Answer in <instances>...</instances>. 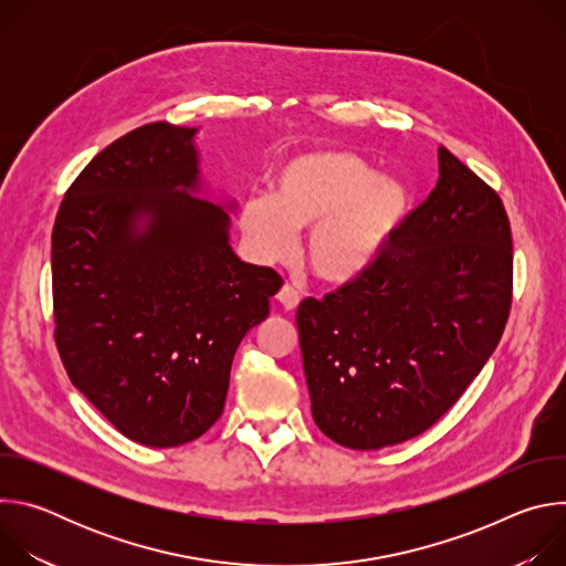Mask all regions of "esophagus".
<instances>
[{"instance_id": "obj_1", "label": "esophagus", "mask_w": 566, "mask_h": 566, "mask_svg": "<svg viewBox=\"0 0 566 566\" xmlns=\"http://www.w3.org/2000/svg\"><path fill=\"white\" fill-rule=\"evenodd\" d=\"M297 302H300V297H297V293H295L291 286H284V289L277 293V304H280L284 311L297 308Z\"/></svg>"}]
</instances>
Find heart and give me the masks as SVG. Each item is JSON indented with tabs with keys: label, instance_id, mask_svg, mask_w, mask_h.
<instances>
[{
	"label": "heart",
	"instance_id": "1",
	"mask_svg": "<svg viewBox=\"0 0 566 566\" xmlns=\"http://www.w3.org/2000/svg\"><path fill=\"white\" fill-rule=\"evenodd\" d=\"M408 206L396 179L371 175L345 149H306L275 172L269 197H251L239 210V230L260 264L293 258L297 232L308 230L306 264L327 286H347L382 253Z\"/></svg>",
	"mask_w": 566,
	"mask_h": 566
}]
</instances>
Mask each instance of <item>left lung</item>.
<instances>
[{
  "label": "left lung",
  "mask_w": 566,
  "mask_h": 566,
  "mask_svg": "<svg viewBox=\"0 0 566 566\" xmlns=\"http://www.w3.org/2000/svg\"><path fill=\"white\" fill-rule=\"evenodd\" d=\"M511 289L502 199L439 145V181L389 249L356 282L297 308L317 428L352 450L432 428L493 356Z\"/></svg>",
  "instance_id": "obj_1"
}]
</instances>
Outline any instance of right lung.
Returning a JSON list of instances; mask_svg holds the SVG:
<instances>
[{"label": "right lung", "mask_w": 566, "mask_h": 566, "mask_svg": "<svg viewBox=\"0 0 566 566\" xmlns=\"http://www.w3.org/2000/svg\"><path fill=\"white\" fill-rule=\"evenodd\" d=\"M197 127L143 125L80 172L51 237L55 345L71 382L127 439L175 448L223 412L244 336L282 280L230 247Z\"/></svg>", "instance_id": "1"}]
</instances>
